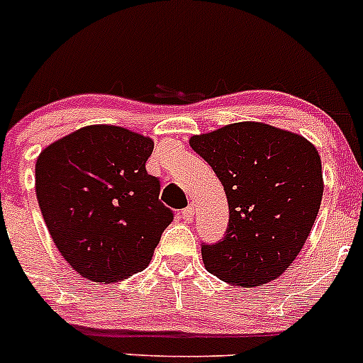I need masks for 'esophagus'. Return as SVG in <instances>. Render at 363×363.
Listing matches in <instances>:
<instances>
[{"instance_id": "esophagus-1", "label": "esophagus", "mask_w": 363, "mask_h": 363, "mask_svg": "<svg viewBox=\"0 0 363 363\" xmlns=\"http://www.w3.org/2000/svg\"><path fill=\"white\" fill-rule=\"evenodd\" d=\"M193 218H195V209H193V206L186 207V209L182 211V220H184L186 223H191Z\"/></svg>"}]
</instances>
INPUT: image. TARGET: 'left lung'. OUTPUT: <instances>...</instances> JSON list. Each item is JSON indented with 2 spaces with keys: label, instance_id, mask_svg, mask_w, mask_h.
<instances>
[{
  "label": "left lung",
  "instance_id": "obj_1",
  "mask_svg": "<svg viewBox=\"0 0 363 363\" xmlns=\"http://www.w3.org/2000/svg\"><path fill=\"white\" fill-rule=\"evenodd\" d=\"M223 184L227 234L202 245L207 271L238 287L279 279L303 248L321 206L318 149L296 133L235 122L189 138Z\"/></svg>",
  "mask_w": 363,
  "mask_h": 363
}]
</instances>
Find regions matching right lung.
<instances>
[{
    "label": "right lung",
    "mask_w": 363,
    "mask_h": 363,
    "mask_svg": "<svg viewBox=\"0 0 363 363\" xmlns=\"http://www.w3.org/2000/svg\"><path fill=\"white\" fill-rule=\"evenodd\" d=\"M154 142L118 125H86L45 147L35 193L63 259L92 282L111 284L149 266L174 213L147 174Z\"/></svg>",
    "instance_id": "right-lung-1"
}]
</instances>
